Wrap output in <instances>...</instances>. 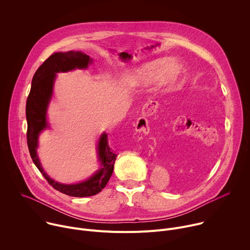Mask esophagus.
I'll return each instance as SVG.
<instances>
[{
    "instance_id": "34e87169",
    "label": "esophagus",
    "mask_w": 250,
    "mask_h": 250,
    "mask_svg": "<svg viewBox=\"0 0 250 250\" xmlns=\"http://www.w3.org/2000/svg\"><path fill=\"white\" fill-rule=\"evenodd\" d=\"M158 106V103L154 101H148L142 108V114H144V117L139 118L136 121L135 124V130L140 132V133H145L148 134L149 132V126H148V122L146 117H150L154 114Z\"/></svg>"
}]
</instances>
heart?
Returning <instances> with one entry per match:
<instances>
[{"label": "heart", "instance_id": "1", "mask_svg": "<svg viewBox=\"0 0 250 250\" xmlns=\"http://www.w3.org/2000/svg\"><path fill=\"white\" fill-rule=\"evenodd\" d=\"M184 73L183 64L171 57H160L142 64L130 75V83L135 86H147L160 82L170 88L179 82Z\"/></svg>", "mask_w": 250, "mask_h": 250}]
</instances>
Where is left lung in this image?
Segmentation results:
<instances>
[{
    "label": "left lung",
    "mask_w": 250,
    "mask_h": 250,
    "mask_svg": "<svg viewBox=\"0 0 250 250\" xmlns=\"http://www.w3.org/2000/svg\"><path fill=\"white\" fill-rule=\"evenodd\" d=\"M186 113L189 115L190 119L203 123L208 125H212L217 121V104L210 100L198 102L189 106Z\"/></svg>",
    "instance_id": "1"
}]
</instances>
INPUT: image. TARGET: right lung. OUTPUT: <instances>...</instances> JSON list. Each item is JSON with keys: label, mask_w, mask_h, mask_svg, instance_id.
I'll list each match as a JSON object with an SVG mask.
<instances>
[{"label": "right lung", "mask_w": 250, "mask_h": 250, "mask_svg": "<svg viewBox=\"0 0 250 250\" xmlns=\"http://www.w3.org/2000/svg\"><path fill=\"white\" fill-rule=\"evenodd\" d=\"M93 59L81 51L55 52L49 56L34 73L29 95L26 100L25 116L27 122V146L31 159L47 182L57 191L72 197H90L100 193L109 182L114 171L117 154L108 144V135L103 132L97 145L99 169L85 181L75 184L59 183L44 171L38 155L40 134L50 125L47 122V109L52 99L57 73L75 69H87Z\"/></svg>", "instance_id": "add662e5"}]
</instances>
